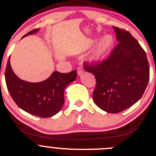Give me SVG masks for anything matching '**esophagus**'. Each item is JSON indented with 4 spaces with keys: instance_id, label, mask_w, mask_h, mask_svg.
Masks as SVG:
<instances>
[{
    "instance_id": "1",
    "label": "esophagus",
    "mask_w": 156,
    "mask_h": 156,
    "mask_svg": "<svg viewBox=\"0 0 156 156\" xmlns=\"http://www.w3.org/2000/svg\"><path fill=\"white\" fill-rule=\"evenodd\" d=\"M84 73V68L82 67H78V75H81Z\"/></svg>"
}]
</instances>
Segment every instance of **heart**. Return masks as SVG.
I'll return each mask as SVG.
<instances>
[{"mask_svg":"<svg viewBox=\"0 0 156 156\" xmlns=\"http://www.w3.org/2000/svg\"><path fill=\"white\" fill-rule=\"evenodd\" d=\"M113 43V39L110 35H106V36H103L95 47V51L92 56V60L94 61L100 60L109 51V49L111 48Z\"/></svg>","mask_w":156,"mask_h":156,"instance_id":"heart-1","label":"heart"}]
</instances>
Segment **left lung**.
Returning a JSON list of instances; mask_svg holds the SVG:
<instances>
[{
	"label": "left lung",
	"mask_w": 156,
	"mask_h": 156,
	"mask_svg": "<svg viewBox=\"0 0 156 156\" xmlns=\"http://www.w3.org/2000/svg\"><path fill=\"white\" fill-rule=\"evenodd\" d=\"M119 42L102 61L84 62L95 77V104L109 113L130 107L141 98L149 80L146 54L128 31L113 26Z\"/></svg>",
	"instance_id": "1"
}]
</instances>
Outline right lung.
<instances>
[{
  "mask_svg": "<svg viewBox=\"0 0 156 156\" xmlns=\"http://www.w3.org/2000/svg\"><path fill=\"white\" fill-rule=\"evenodd\" d=\"M37 31V29H33L25 36ZM9 59L5 70V81L10 95L18 106L30 114L44 118L57 114L64 102L66 86L76 79V70L69 73L54 71L47 80L32 83L15 75Z\"/></svg>",
  "mask_w": 156,
  "mask_h": 156,
  "instance_id": "right-lung-1",
  "label": "right lung"
}]
</instances>
